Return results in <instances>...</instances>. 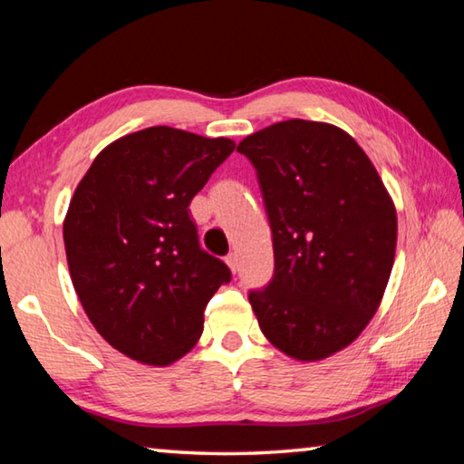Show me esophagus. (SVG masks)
Wrapping results in <instances>:
<instances>
[{"label":"esophagus","mask_w":464,"mask_h":464,"mask_svg":"<svg viewBox=\"0 0 464 464\" xmlns=\"http://www.w3.org/2000/svg\"><path fill=\"white\" fill-rule=\"evenodd\" d=\"M225 262L231 268V272H237L239 270V256L237 254H229V256L225 257Z\"/></svg>","instance_id":"esophagus-1"}]
</instances>
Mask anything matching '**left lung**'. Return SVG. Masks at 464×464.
I'll return each instance as SVG.
<instances>
[{
    "mask_svg": "<svg viewBox=\"0 0 464 464\" xmlns=\"http://www.w3.org/2000/svg\"><path fill=\"white\" fill-rule=\"evenodd\" d=\"M254 163L274 243V278L249 303L268 342L317 362L356 340L395 262L397 210L379 171L340 127L282 121L239 143Z\"/></svg>",
    "mask_w": 464,
    "mask_h": 464,
    "instance_id": "1",
    "label": "left lung"
}]
</instances>
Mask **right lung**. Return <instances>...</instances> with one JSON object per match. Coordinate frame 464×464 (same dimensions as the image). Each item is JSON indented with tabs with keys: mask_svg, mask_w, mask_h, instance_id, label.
I'll use <instances>...</instances> for the list:
<instances>
[{
	"mask_svg": "<svg viewBox=\"0 0 464 464\" xmlns=\"http://www.w3.org/2000/svg\"><path fill=\"white\" fill-rule=\"evenodd\" d=\"M231 139L149 127L102 149L69 202V274L96 332L124 356L169 366L200 340L231 272L198 246L190 202Z\"/></svg>",
	"mask_w": 464,
	"mask_h": 464,
	"instance_id": "1",
	"label": "right lung"
}]
</instances>
